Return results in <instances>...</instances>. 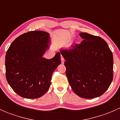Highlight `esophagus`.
<instances>
[{
	"label": "esophagus",
	"instance_id": "obj_1",
	"mask_svg": "<svg viewBox=\"0 0 120 120\" xmlns=\"http://www.w3.org/2000/svg\"><path fill=\"white\" fill-rule=\"evenodd\" d=\"M61 63L64 64V59L63 57L62 56H61Z\"/></svg>",
	"mask_w": 120,
	"mask_h": 120
}]
</instances>
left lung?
<instances>
[{
  "instance_id": "1",
  "label": "left lung",
  "mask_w": 120,
  "mask_h": 120,
  "mask_svg": "<svg viewBox=\"0 0 120 120\" xmlns=\"http://www.w3.org/2000/svg\"><path fill=\"white\" fill-rule=\"evenodd\" d=\"M81 44L60 50L66 60V74L74 92L85 99L102 95L113 78V56L101 38L81 32Z\"/></svg>"
}]
</instances>
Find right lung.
<instances>
[{"mask_svg": "<svg viewBox=\"0 0 120 120\" xmlns=\"http://www.w3.org/2000/svg\"><path fill=\"white\" fill-rule=\"evenodd\" d=\"M50 34L41 31L25 33L17 38L6 52V77L19 96L37 99L47 92L52 75L61 64L60 52L54 57H43L49 49Z\"/></svg>", "mask_w": 120, "mask_h": 120, "instance_id": "right-lung-1", "label": "right lung"}]
</instances>
